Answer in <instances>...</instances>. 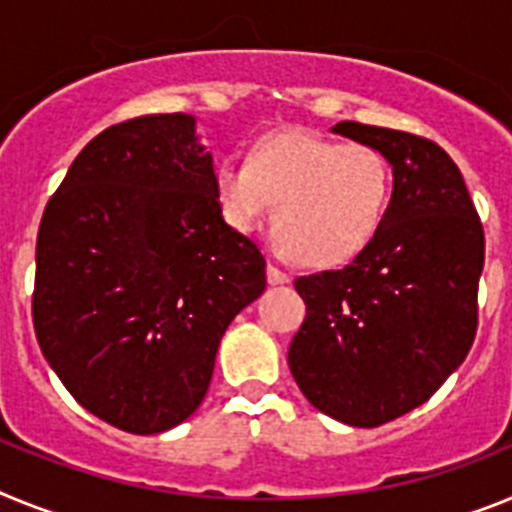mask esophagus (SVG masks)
Here are the masks:
<instances>
[{
    "label": "esophagus",
    "mask_w": 512,
    "mask_h": 512,
    "mask_svg": "<svg viewBox=\"0 0 512 512\" xmlns=\"http://www.w3.org/2000/svg\"><path fill=\"white\" fill-rule=\"evenodd\" d=\"M291 278H288L286 270H281L275 262H268V283L270 286H283V283H288Z\"/></svg>",
    "instance_id": "obj_1"
}]
</instances>
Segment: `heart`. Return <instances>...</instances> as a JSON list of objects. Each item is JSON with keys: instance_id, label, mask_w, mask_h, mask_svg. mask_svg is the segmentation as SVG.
<instances>
[{"instance_id": "heart-1", "label": "heart", "mask_w": 512, "mask_h": 512, "mask_svg": "<svg viewBox=\"0 0 512 512\" xmlns=\"http://www.w3.org/2000/svg\"><path fill=\"white\" fill-rule=\"evenodd\" d=\"M213 185L234 229L255 231L278 203L275 231L291 255L330 268L373 239L389 206L391 167L371 144L288 128L257 141L247 162H221Z\"/></svg>"}]
</instances>
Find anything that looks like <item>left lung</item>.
<instances>
[{"mask_svg": "<svg viewBox=\"0 0 512 512\" xmlns=\"http://www.w3.org/2000/svg\"><path fill=\"white\" fill-rule=\"evenodd\" d=\"M394 175L379 229L350 265L296 278L306 319L288 348L293 379L319 412L379 428L433 397L477 335L484 229L441 146L342 121Z\"/></svg>", "mask_w": 512, "mask_h": 512, "instance_id": "8db88e82", "label": "left lung"}]
</instances>
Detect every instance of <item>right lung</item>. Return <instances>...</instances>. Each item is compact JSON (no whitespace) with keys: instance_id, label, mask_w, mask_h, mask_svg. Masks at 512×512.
<instances>
[{"instance_id":"add662e5","label":"right lung","mask_w":512,"mask_h":512,"mask_svg":"<svg viewBox=\"0 0 512 512\" xmlns=\"http://www.w3.org/2000/svg\"><path fill=\"white\" fill-rule=\"evenodd\" d=\"M213 177L193 115H141L97 133L43 211L35 337L71 397L126 433L198 410L226 327L265 291Z\"/></svg>"}]
</instances>
